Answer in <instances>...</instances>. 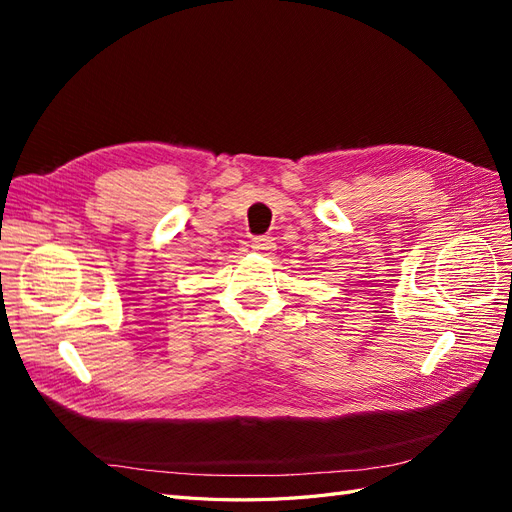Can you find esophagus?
<instances>
[{
    "label": "esophagus",
    "instance_id": "esophagus-1",
    "mask_svg": "<svg viewBox=\"0 0 512 512\" xmlns=\"http://www.w3.org/2000/svg\"><path fill=\"white\" fill-rule=\"evenodd\" d=\"M252 247L256 252H271L273 247H275V243H273V239L271 237H256L254 241H252Z\"/></svg>",
    "mask_w": 512,
    "mask_h": 512
}]
</instances>
